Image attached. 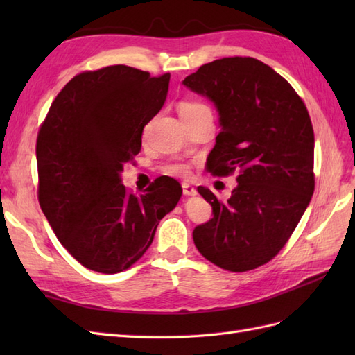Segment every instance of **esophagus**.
<instances>
[{
	"mask_svg": "<svg viewBox=\"0 0 355 355\" xmlns=\"http://www.w3.org/2000/svg\"><path fill=\"white\" fill-rule=\"evenodd\" d=\"M182 187H183V193L187 195V197H189V195H197V189H195V187L191 186L189 183H183Z\"/></svg>",
	"mask_w": 355,
	"mask_h": 355,
	"instance_id": "1",
	"label": "esophagus"
}]
</instances>
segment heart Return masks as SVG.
Returning a JSON list of instances; mask_svg holds the SVG:
<instances>
[{
  "label": "heart",
  "mask_w": 355,
  "mask_h": 355,
  "mask_svg": "<svg viewBox=\"0 0 355 355\" xmlns=\"http://www.w3.org/2000/svg\"><path fill=\"white\" fill-rule=\"evenodd\" d=\"M180 116L182 117H193V116H201V114H209L212 116V111L207 107L206 103L198 102V101H184L180 103ZM168 172L171 175H177V177H182L186 175L187 172H189V168H187L186 164L182 163H175V164H171L168 168Z\"/></svg>",
  "instance_id": "b5f03b06"
}]
</instances>
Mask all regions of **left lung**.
Instances as JSON below:
<instances>
[{
	"instance_id": "8db88e82",
	"label": "left lung",
	"mask_w": 355,
	"mask_h": 355,
	"mask_svg": "<svg viewBox=\"0 0 355 355\" xmlns=\"http://www.w3.org/2000/svg\"><path fill=\"white\" fill-rule=\"evenodd\" d=\"M183 84L212 101L221 131L207 171L236 173L227 201L198 192L214 218L193 230L198 252L229 271H248L281 252L314 192V132L305 103L271 67L254 58L201 65Z\"/></svg>"
}]
</instances>
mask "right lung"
Masks as SVG:
<instances>
[{
  "label": "right lung",
  "instance_id": "obj_1",
  "mask_svg": "<svg viewBox=\"0 0 355 355\" xmlns=\"http://www.w3.org/2000/svg\"><path fill=\"white\" fill-rule=\"evenodd\" d=\"M169 79L126 65L80 73L56 96L37 132L42 212L73 258L97 273L137 262L182 198L171 177L141 195L128 192L120 178L140 153L143 128L163 107Z\"/></svg>",
  "mask_w": 355,
  "mask_h": 355
}]
</instances>
